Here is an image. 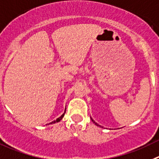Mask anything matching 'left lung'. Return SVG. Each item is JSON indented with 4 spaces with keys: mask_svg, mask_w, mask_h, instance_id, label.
Here are the masks:
<instances>
[{
    "mask_svg": "<svg viewBox=\"0 0 159 159\" xmlns=\"http://www.w3.org/2000/svg\"><path fill=\"white\" fill-rule=\"evenodd\" d=\"M91 120H92V121H93V123H94V124H96V125H97V126H98V127H101V125H99V124H97V123H96V122H95V121H94V120H93V119H92V118H91Z\"/></svg>",
    "mask_w": 159,
    "mask_h": 159,
    "instance_id": "left-lung-1",
    "label": "left lung"
}]
</instances>
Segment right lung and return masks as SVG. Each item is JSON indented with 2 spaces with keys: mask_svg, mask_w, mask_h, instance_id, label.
<instances>
[{
  "mask_svg": "<svg viewBox=\"0 0 159 159\" xmlns=\"http://www.w3.org/2000/svg\"><path fill=\"white\" fill-rule=\"evenodd\" d=\"M65 113H66V109H65V111H64V113L62 114V115L61 116H60V117H58V119H56V120H54V121H52V122H51V123H50V124H55V123H58V122H59V121L61 120H62V118H63V116H64V115H65Z\"/></svg>",
  "mask_w": 159,
  "mask_h": 159,
  "instance_id": "add662e5",
  "label": "right lung"
}]
</instances>
